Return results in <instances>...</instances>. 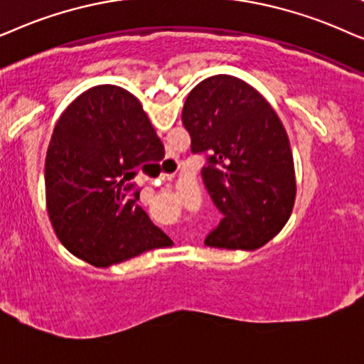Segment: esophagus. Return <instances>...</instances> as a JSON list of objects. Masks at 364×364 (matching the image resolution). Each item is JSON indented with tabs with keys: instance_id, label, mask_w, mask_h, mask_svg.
I'll return each instance as SVG.
<instances>
[{
	"instance_id": "34e87169",
	"label": "esophagus",
	"mask_w": 364,
	"mask_h": 364,
	"mask_svg": "<svg viewBox=\"0 0 364 364\" xmlns=\"http://www.w3.org/2000/svg\"><path fill=\"white\" fill-rule=\"evenodd\" d=\"M169 179H171V176H169V174H163V176L159 178V181H169Z\"/></svg>"
}]
</instances>
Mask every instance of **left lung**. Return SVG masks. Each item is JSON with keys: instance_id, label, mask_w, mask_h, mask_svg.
<instances>
[{"instance_id": "obj_1", "label": "left lung", "mask_w": 364, "mask_h": 364, "mask_svg": "<svg viewBox=\"0 0 364 364\" xmlns=\"http://www.w3.org/2000/svg\"><path fill=\"white\" fill-rule=\"evenodd\" d=\"M181 119L191 151L206 154L201 176L223 213L205 245L261 248L287 225L296 198L291 146L278 114L253 86L216 75L191 90Z\"/></svg>"}]
</instances>
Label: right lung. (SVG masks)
Wrapping results in <instances>:
<instances>
[{
  "label": "right lung",
  "mask_w": 364,
  "mask_h": 364,
  "mask_svg": "<svg viewBox=\"0 0 364 364\" xmlns=\"http://www.w3.org/2000/svg\"><path fill=\"white\" fill-rule=\"evenodd\" d=\"M164 146L138 98L100 85L65 109L45 163L46 208L71 255L96 268L121 263L169 241L138 205L132 179Z\"/></svg>",
  "instance_id": "obj_1"
}]
</instances>
